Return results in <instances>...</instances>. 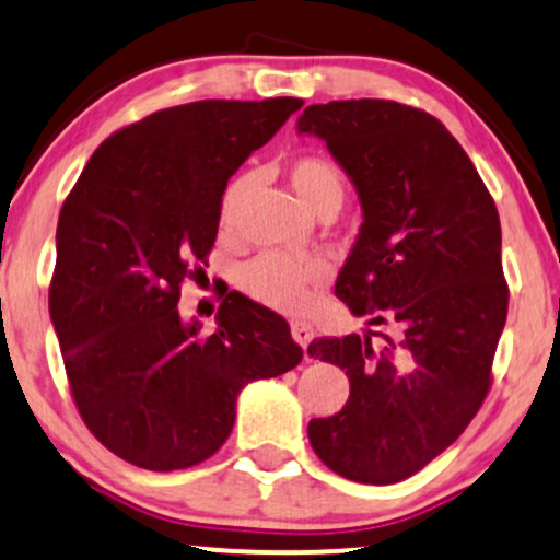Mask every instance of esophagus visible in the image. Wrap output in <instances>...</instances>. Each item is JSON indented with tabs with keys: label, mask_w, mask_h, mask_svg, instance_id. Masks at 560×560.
I'll return each instance as SVG.
<instances>
[{
	"label": "esophagus",
	"mask_w": 560,
	"mask_h": 560,
	"mask_svg": "<svg viewBox=\"0 0 560 560\" xmlns=\"http://www.w3.org/2000/svg\"><path fill=\"white\" fill-rule=\"evenodd\" d=\"M291 335H293L295 343H299V346L306 351V346L312 343L314 330H312V325H306V322H293V325H291Z\"/></svg>",
	"instance_id": "obj_1"
}]
</instances>
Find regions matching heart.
<instances>
[{
	"instance_id": "heart-1",
	"label": "heart",
	"mask_w": 560,
	"mask_h": 560,
	"mask_svg": "<svg viewBox=\"0 0 560 560\" xmlns=\"http://www.w3.org/2000/svg\"><path fill=\"white\" fill-rule=\"evenodd\" d=\"M293 194L312 214L338 212L343 203L346 180L340 167L322 154L295 156L285 170ZM252 188V175L243 173L228 183L220 196V228L233 230L238 222L243 199ZM327 261L317 256L295 259L285 254H259L238 269V285L246 295L259 304L282 308V312H299L308 304L312 291L327 280Z\"/></svg>"
}]
</instances>
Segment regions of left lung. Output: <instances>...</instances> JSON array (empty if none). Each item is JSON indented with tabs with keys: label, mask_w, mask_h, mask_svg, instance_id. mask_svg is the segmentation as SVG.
<instances>
[{
	"label": "left lung",
	"mask_w": 560,
	"mask_h": 560,
	"mask_svg": "<svg viewBox=\"0 0 560 560\" xmlns=\"http://www.w3.org/2000/svg\"><path fill=\"white\" fill-rule=\"evenodd\" d=\"M299 133L327 143L364 214L335 295L390 327L312 340L308 357L346 370L351 396L308 422V443L335 475L393 485L456 443L488 396L509 314L501 220L462 143L422 109L312 104Z\"/></svg>",
	"instance_id": "obj_1"
}]
</instances>
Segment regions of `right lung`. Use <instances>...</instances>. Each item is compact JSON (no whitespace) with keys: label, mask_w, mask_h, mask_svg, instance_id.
I'll list each match as a JSON object with an SVG mask.
<instances>
[{"label":"right lung","mask_w":560,"mask_h":560,"mask_svg":"<svg viewBox=\"0 0 560 560\" xmlns=\"http://www.w3.org/2000/svg\"><path fill=\"white\" fill-rule=\"evenodd\" d=\"M304 107L207 98L112 133L62 203L49 314L85 427L122 462L188 469L220 451L238 393L293 370L291 327L228 293L217 330L177 312L201 272L230 175Z\"/></svg>","instance_id":"add662e5"}]
</instances>
